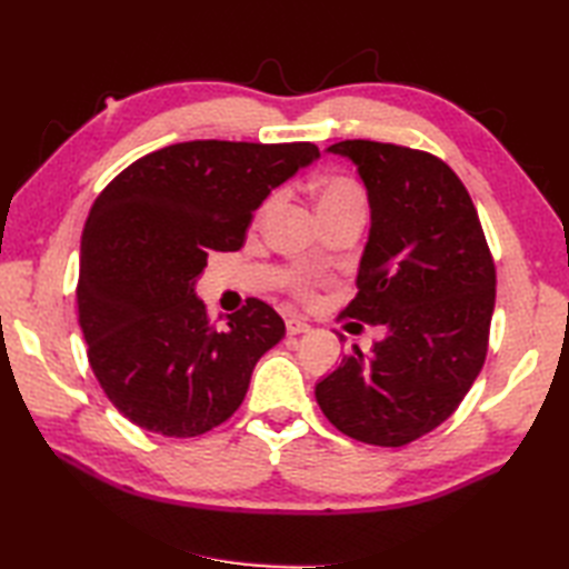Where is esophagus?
Wrapping results in <instances>:
<instances>
[{"label":"esophagus","instance_id":"34e87169","mask_svg":"<svg viewBox=\"0 0 569 569\" xmlns=\"http://www.w3.org/2000/svg\"><path fill=\"white\" fill-rule=\"evenodd\" d=\"M286 330H288V335H300V332H308L310 325L306 320H300V318H288Z\"/></svg>","mask_w":569,"mask_h":569}]
</instances>
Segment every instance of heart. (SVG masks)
<instances>
[{
  "mask_svg": "<svg viewBox=\"0 0 569 569\" xmlns=\"http://www.w3.org/2000/svg\"><path fill=\"white\" fill-rule=\"evenodd\" d=\"M312 196H316V208H318L320 220H328V217L347 214V212L365 214V210H367L365 188H361L357 180L349 176L318 178L316 186H312ZM266 208H269V202L261 208V214ZM296 288H298V293H303V296L310 293V283H306V281H300Z\"/></svg>",
  "mask_w": 569,
  "mask_h": 569,
  "instance_id": "heart-1",
  "label": "heart"
}]
</instances>
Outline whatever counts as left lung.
Listing matches in <instances>:
<instances>
[{
  "label": "left lung",
  "mask_w": 569,
  "mask_h": 569,
  "mask_svg": "<svg viewBox=\"0 0 569 569\" xmlns=\"http://www.w3.org/2000/svg\"><path fill=\"white\" fill-rule=\"evenodd\" d=\"M365 180L371 229L342 316L383 325L355 347L316 398L332 426L401 447L450 418L485 367L497 269L462 180L428 151L352 139L332 143Z\"/></svg>",
  "instance_id": "obj_1"
}]
</instances>
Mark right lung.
I'll return each mask as SVG.
<instances>
[{"mask_svg": "<svg viewBox=\"0 0 569 569\" xmlns=\"http://www.w3.org/2000/svg\"><path fill=\"white\" fill-rule=\"evenodd\" d=\"M318 156L310 141L171 143L127 166L94 200L78 322L102 391L134 426L198 438L244 401L286 325L247 298L217 328L196 281L212 251L241 249L253 210Z\"/></svg>", "mask_w": 569, "mask_h": 569, "instance_id": "add662e5", "label": "right lung"}]
</instances>
